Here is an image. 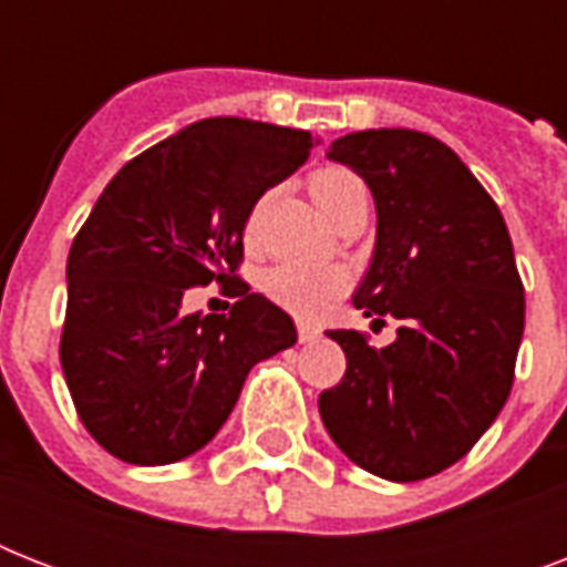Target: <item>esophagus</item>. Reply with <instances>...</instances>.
Instances as JSON below:
<instances>
[{
    "label": "esophagus",
    "mask_w": 567,
    "mask_h": 567,
    "mask_svg": "<svg viewBox=\"0 0 567 567\" xmlns=\"http://www.w3.org/2000/svg\"><path fill=\"white\" fill-rule=\"evenodd\" d=\"M297 338H300V344H311V341H318L320 338V329L306 323V320H300V323H297Z\"/></svg>",
    "instance_id": "esophagus-1"
}]
</instances>
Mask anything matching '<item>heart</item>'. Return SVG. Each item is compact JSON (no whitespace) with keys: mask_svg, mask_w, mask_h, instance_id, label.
Wrapping results in <instances>:
<instances>
[{"mask_svg":"<svg viewBox=\"0 0 567 567\" xmlns=\"http://www.w3.org/2000/svg\"><path fill=\"white\" fill-rule=\"evenodd\" d=\"M311 196L320 205V212L332 220L344 205L353 203L355 196H368V190H364V182L355 173L344 171V167H327V171L311 176ZM261 212H265V199L256 203V208L249 212L247 223H244V240L247 244L258 238ZM347 288H350V274L344 267L336 265L279 261V265L267 267L261 274V291H265L267 300L306 320L320 318Z\"/></svg>","mask_w":567,"mask_h":567,"instance_id":"obj_1","label":"heart"}]
</instances>
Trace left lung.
<instances>
[{
  "label": "left lung",
  "instance_id": "left-lung-1",
  "mask_svg": "<svg viewBox=\"0 0 567 567\" xmlns=\"http://www.w3.org/2000/svg\"><path fill=\"white\" fill-rule=\"evenodd\" d=\"M327 155L359 173L377 203V249L353 306L403 327L382 350L355 329L329 332L347 371L320 394V417L355 465L417 483L456 465L512 391L524 285L509 229L439 137L368 128Z\"/></svg>",
  "mask_w": 567,
  "mask_h": 567
}]
</instances>
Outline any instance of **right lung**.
<instances>
[{
  "mask_svg": "<svg viewBox=\"0 0 567 567\" xmlns=\"http://www.w3.org/2000/svg\"><path fill=\"white\" fill-rule=\"evenodd\" d=\"M315 137L258 120L190 123L123 167L66 258L61 368L79 421L128 465H171L217 435L249 368L297 344L293 320L238 276L244 223ZM217 281L229 316H185ZM228 305V303H227Z\"/></svg>",
  "mask_w": 567,
  "mask_h": 567,
  "instance_id": "right-lung-1",
  "label": "right lung"
}]
</instances>
